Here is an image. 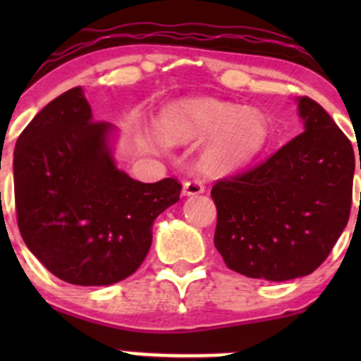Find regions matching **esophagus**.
<instances>
[{
  "label": "esophagus",
  "instance_id": "34e87169",
  "mask_svg": "<svg viewBox=\"0 0 361 361\" xmlns=\"http://www.w3.org/2000/svg\"><path fill=\"white\" fill-rule=\"evenodd\" d=\"M204 192V183L201 180H188L183 183V195H199Z\"/></svg>",
  "mask_w": 361,
  "mask_h": 361
}]
</instances>
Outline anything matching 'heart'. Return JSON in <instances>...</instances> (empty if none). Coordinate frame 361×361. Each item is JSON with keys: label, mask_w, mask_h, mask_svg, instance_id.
Segmentation results:
<instances>
[{"label": "heart", "mask_w": 361, "mask_h": 361, "mask_svg": "<svg viewBox=\"0 0 361 361\" xmlns=\"http://www.w3.org/2000/svg\"><path fill=\"white\" fill-rule=\"evenodd\" d=\"M160 136L169 143L209 137L202 150V164L213 173H227L248 164L260 154L269 137L264 113L241 104L214 99L188 101L164 113Z\"/></svg>", "instance_id": "1"}]
</instances>
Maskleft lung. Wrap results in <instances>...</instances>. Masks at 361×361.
Masks as SVG:
<instances>
[{
    "instance_id": "left-lung-1",
    "label": "left lung",
    "mask_w": 361,
    "mask_h": 361,
    "mask_svg": "<svg viewBox=\"0 0 361 361\" xmlns=\"http://www.w3.org/2000/svg\"><path fill=\"white\" fill-rule=\"evenodd\" d=\"M297 108L304 133L211 190L214 246L228 269L248 278L288 281L311 274L348 225L351 141L316 101L298 97Z\"/></svg>"
}]
</instances>
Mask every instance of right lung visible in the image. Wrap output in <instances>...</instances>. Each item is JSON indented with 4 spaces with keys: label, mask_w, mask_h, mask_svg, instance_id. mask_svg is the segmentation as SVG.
Listing matches in <instances>:
<instances>
[{
    "label": "right lung",
    "mask_w": 361,
    "mask_h": 361,
    "mask_svg": "<svg viewBox=\"0 0 361 361\" xmlns=\"http://www.w3.org/2000/svg\"><path fill=\"white\" fill-rule=\"evenodd\" d=\"M116 129L94 122L82 87L50 101L23 130L13 152L20 235L63 281L108 286L137 271L152 227L180 201L174 178L141 183L116 167Z\"/></svg>",
    "instance_id": "right-lung-1"
}]
</instances>
